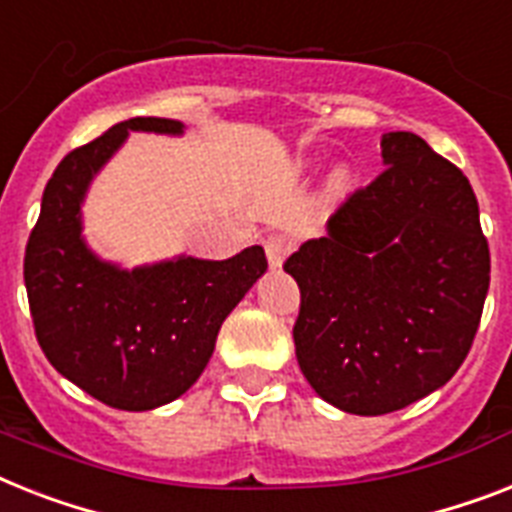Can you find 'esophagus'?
Returning <instances> with one entry per match:
<instances>
[{"instance_id":"esophagus-1","label":"esophagus","mask_w":512,"mask_h":512,"mask_svg":"<svg viewBox=\"0 0 512 512\" xmlns=\"http://www.w3.org/2000/svg\"><path fill=\"white\" fill-rule=\"evenodd\" d=\"M289 252H292V239H289V236L270 234L268 239H265V255H268L270 268H281Z\"/></svg>"}]
</instances>
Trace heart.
I'll return each instance as SVG.
<instances>
[{"instance_id": "heart-1", "label": "heart", "mask_w": 512, "mask_h": 512, "mask_svg": "<svg viewBox=\"0 0 512 512\" xmlns=\"http://www.w3.org/2000/svg\"><path fill=\"white\" fill-rule=\"evenodd\" d=\"M334 181H336V184H342V181H344V173H334Z\"/></svg>"}]
</instances>
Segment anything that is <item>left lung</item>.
Wrapping results in <instances>:
<instances>
[{
    "label": "left lung",
    "mask_w": 512,
    "mask_h": 512,
    "mask_svg": "<svg viewBox=\"0 0 512 512\" xmlns=\"http://www.w3.org/2000/svg\"><path fill=\"white\" fill-rule=\"evenodd\" d=\"M386 170L284 263L302 302L297 363L328 405L384 415L442 389L471 350L489 247L463 170L410 131L381 136Z\"/></svg>",
    "instance_id": "8db88e82"
}]
</instances>
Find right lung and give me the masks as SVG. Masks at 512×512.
I'll use <instances>...</instances> for the list:
<instances>
[{"label":"right lung","instance_id":"obj_1","mask_svg":"<svg viewBox=\"0 0 512 512\" xmlns=\"http://www.w3.org/2000/svg\"><path fill=\"white\" fill-rule=\"evenodd\" d=\"M184 128L131 118L73 149L49 178L26 247L28 305L47 360L94 400L128 413L168 405L202 376L223 321L268 270L257 244L228 260L178 255L123 268L86 242L89 186L128 134L181 136Z\"/></svg>","mask_w":512,"mask_h":512}]
</instances>
